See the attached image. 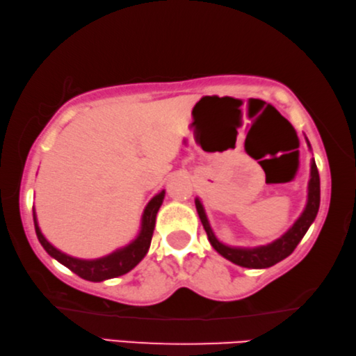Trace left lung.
Segmentation results:
<instances>
[{"mask_svg":"<svg viewBox=\"0 0 356 356\" xmlns=\"http://www.w3.org/2000/svg\"><path fill=\"white\" fill-rule=\"evenodd\" d=\"M306 143L309 149L311 143L306 137ZM320 207V177L316 165L314 157L311 159V178L307 183V200L306 207L300 214V218L295 220L293 225L290 229L277 238V240L264 244V246H255V248H241V246H229L222 241L218 240V236L214 235V232L209 225L208 216L203 208V203L200 202L199 197L195 199V208L199 213V218L203 224L208 235V241L211 243V246L216 249V252L222 255L224 259L230 260L232 264L240 265L243 268H254V270H261V268H270L273 265L279 264V261L289 257L293 252L295 248L298 246V243L302 240V236L306 235V232L309 230L311 224L316 220V216L318 213Z\"/></svg>","mask_w":356,"mask_h":356,"instance_id":"left-lung-1","label":"left lung"}]
</instances>
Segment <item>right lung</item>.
Wrapping results in <instances>:
<instances>
[{
    "instance_id": "add662e5",
    "label": "right lung",
    "mask_w": 356,
    "mask_h": 356,
    "mask_svg": "<svg viewBox=\"0 0 356 356\" xmlns=\"http://www.w3.org/2000/svg\"><path fill=\"white\" fill-rule=\"evenodd\" d=\"M165 191L162 189L159 194H156L153 199L148 202V205L145 207L142 213V219H140V230L137 236L134 238L131 243H127L126 246L115 249L113 252H110L104 257L99 259H77L72 255H67L61 252L60 249H56L54 244L47 241V238L42 235V232L39 229L36 209L33 207V219H34V229H36V235L39 243L42 244V248L47 250V254L50 257L60 261L61 265L69 268L75 275L80 276L81 279L91 282H102L107 279L123 276L126 273H129L132 268H136L140 261L143 260L147 255L151 238H153L154 225H156V216L157 211L164 202Z\"/></svg>"
}]
</instances>
